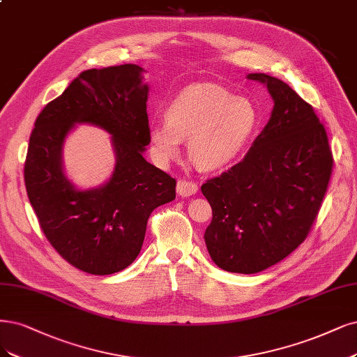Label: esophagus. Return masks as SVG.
Returning a JSON list of instances; mask_svg holds the SVG:
<instances>
[{
  "label": "esophagus",
  "instance_id": "obj_1",
  "mask_svg": "<svg viewBox=\"0 0 357 357\" xmlns=\"http://www.w3.org/2000/svg\"><path fill=\"white\" fill-rule=\"evenodd\" d=\"M198 192V184L193 181L188 180H178L177 181V193L181 198H188V196H192Z\"/></svg>",
  "mask_w": 357,
  "mask_h": 357
}]
</instances>
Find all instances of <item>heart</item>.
<instances>
[{
	"label": "heart",
	"mask_w": 357,
	"mask_h": 357,
	"mask_svg": "<svg viewBox=\"0 0 357 357\" xmlns=\"http://www.w3.org/2000/svg\"><path fill=\"white\" fill-rule=\"evenodd\" d=\"M258 124L254 105L233 97L217 84H195L180 93L167 109V119L152 121L147 130L159 162L178 155L188 139L190 161L204 171L223 168L236 159Z\"/></svg>",
	"instance_id": "1"
}]
</instances>
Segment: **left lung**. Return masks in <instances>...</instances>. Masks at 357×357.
Wrapping results in <instances>:
<instances>
[{
	"mask_svg": "<svg viewBox=\"0 0 357 357\" xmlns=\"http://www.w3.org/2000/svg\"><path fill=\"white\" fill-rule=\"evenodd\" d=\"M248 79L266 85L272 115L242 161L201 188L213 208L206 250L220 268L243 275L263 272L304 242L333 173L313 107L275 77Z\"/></svg>",
	"mask_w": 357,
	"mask_h": 357,
	"instance_id": "1",
	"label": "left lung"
}]
</instances>
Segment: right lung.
Masks as SVG:
<instances>
[{"mask_svg":"<svg viewBox=\"0 0 357 357\" xmlns=\"http://www.w3.org/2000/svg\"><path fill=\"white\" fill-rule=\"evenodd\" d=\"M144 69L119 65L81 72L35 121L24 184L40 226L68 263L90 275H112L136 260L147 218L176 199V180L143 158L149 144ZM77 123L111 135L113 176L93 190H78L64 174L63 146Z\"/></svg>","mask_w":357,"mask_h":357,"instance_id":"add662e5","label":"right lung"}]
</instances>
